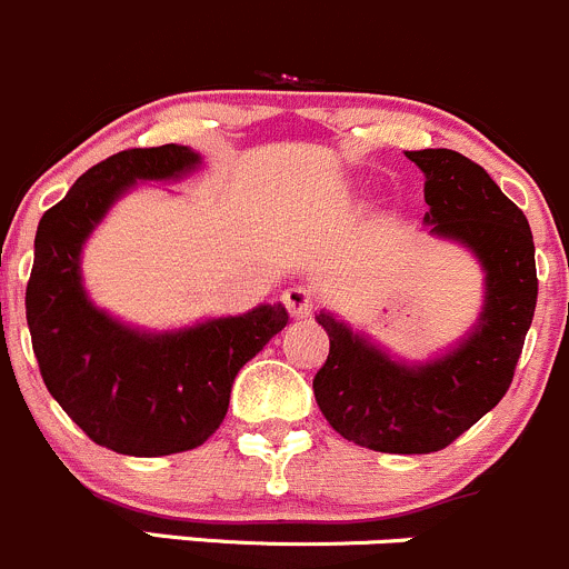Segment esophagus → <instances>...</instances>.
Segmentation results:
<instances>
[{"label":"esophagus","mask_w":569,"mask_h":569,"mask_svg":"<svg viewBox=\"0 0 569 569\" xmlns=\"http://www.w3.org/2000/svg\"><path fill=\"white\" fill-rule=\"evenodd\" d=\"M282 303L284 309L290 311V317L303 320V317H309L311 309H315V292H311L307 284H292L282 292Z\"/></svg>","instance_id":"34e87169"}]
</instances>
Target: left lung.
I'll return each mask as SVG.
<instances>
[{
    "label": "left lung",
    "mask_w": 569,
    "mask_h": 569,
    "mask_svg": "<svg viewBox=\"0 0 569 569\" xmlns=\"http://www.w3.org/2000/svg\"><path fill=\"white\" fill-rule=\"evenodd\" d=\"M407 157L426 176L431 236L467 247L486 271L478 326L445 356L405 363L320 311L331 352L315 377V399L350 442L412 456L448 448L502 401L535 317L537 268L527 217L478 162L450 149Z\"/></svg>",
    "instance_id": "8db88e82"
}]
</instances>
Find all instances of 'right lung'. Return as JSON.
<instances>
[{"mask_svg":"<svg viewBox=\"0 0 569 569\" xmlns=\"http://www.w3.org/2000/svg\"><path fill=\"white\" fill-rule=\"evenodd\" d=\"M200 168L189 146L127 149L89 168L34 236L27 322L42 382L91 442L124 456L198 448L228 415L247 360L287 326L282 303L146 333L97 309L83 290L81 252L91 230L136 181H173Z\"/></svg>","mask_w":569,"mask_h":569,"instance_id":"obj_1","label":"right lung"}]
</instances>
